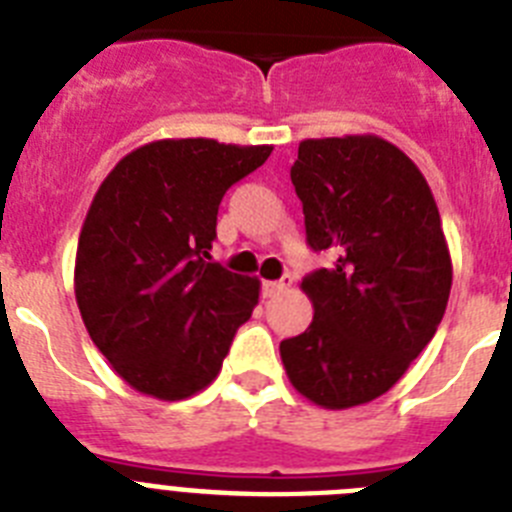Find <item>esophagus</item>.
Here are the masks:
<instances>
[{"label":"esophagus","mask_w":512,"mask_h":512,"mask_svg":"<svg viewBox=\"0 0 512 512\" xmlns=\"http://www.w3.org/2000/svg\"><path fill=\"white\" fill-rule=\"evenodd\" d=\"M291 286V275H286L283 281H265L262 283V296H278V293H283L286 288Z\"/></svg>","instance_id":"1"}]
</instances>
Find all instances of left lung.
I'll return each mask as SVG.
<instances>
[{
  "label": "left lung",
  "instance_id": "8db88e82",
  "mask_svg": "<svg viewBox=\"0 0 512 512\" xmlns=\"http://www.w3.org/2000/svg\"><path fill=\"white\" fill-rule=\"evenodd\" d=\"M291 182L306 242L337 260L301 281L314 319L281 361L301 397L348 410L386 394L433 340L451 252L428 180L381 136L301 141Z\"/></svg>",
  "mask_w": 512,
  "mask_h": 512
}]
</instances>
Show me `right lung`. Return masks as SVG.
<instances>
[{"mask_svg": "<svg viewBox=\"0 0 512 512\" xmlns=\"http://www.w3.org/2000/svg\"><path fill=\"white\" fill-rule=\"evenodd\" d=\"M273 146L159 139L102 180L82 224L74 293L82 322L131 389L180 402L221 371L260 281L211 262L226 190Z\"/></svg>", "mask_w": 512, "mask_h": 512, "instance_id": "add662e5", "label": "right lung"}]
</instances>
